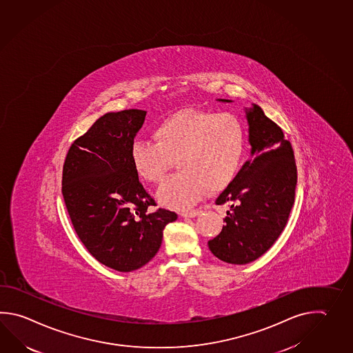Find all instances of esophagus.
<instances>
[{
  "mask_svg": "<svg viewBox=\"0 0 353 353\" xmlns=\"http://www.w3.org/2000/svg\"><path fill=\"white\" fill-rule=\"evenodd\" d=\"M201 210H191V211H183L181 212L182 217H194V216L200 215Z\"/></svg>",
  "mask_w": 353,
  "mask_h": 353,
  "instance_id": "34e87169",
  "label": "esophagus"
}]
</instances>
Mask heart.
<instances>
[{"instance_id":"obj_1","label":"heart","mask_w":353,"mask_h":353,"mask_svg":"<svg viewBox=\"0 0 353 353\" xmlns=\"http://www.w3.org/2000/svg\"><path fill=\"white\" fill-rule=\"evenodd\" d=\"M152 136L156 143L132 144L130 162L142 180L161 183L177 159L181 172L157 194L159 203L170 209H188L208 190L228 186L244 157V124L230 112L181 110L161 121Z\"/></svg>"}]
</instances>
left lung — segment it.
<instances>
[{
  "label": "left lung",
  "instance_id": "8db88e82",
  "mask_svg": "<svg viewBox=\"0 0 353 353\" xmlns=\"http://www.w3.org/2000/svg\"><path fill=\"white\" fill-rule=\"evenodd\" d=\"M230 103L229 99H217ZM252 159L216 199L229 203L225 225L209 249L229 264L258 259L279 238L294 203L296 165L292 144L259 105L245 109Z\"/></svg>",
  "mask_w": 353,
  "mask_h": 353
}]
</instances>
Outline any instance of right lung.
Here are the masks:
<instances>
[{"mask_svg": "<svg viewBox=\"0 0 353 353\" xmlns=\"http://www.w3.org/2000/svg\"><path fill=\"white\" fill-rule=\"evenodd\" d=\"M145 113L103 115L74 141L63 168L61 192L75 232L95 259L123 273L145 265L161 248L165 225L177 220L168 210L147 212L156 202L130 162Z\"/></svg>", "mask_w": 353, "mask_h": 353, "instance_id": "add662e5", "label": "right lung"}]
</instances>
